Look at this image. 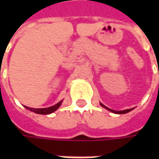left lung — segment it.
<instances>
[{
    "label": "left lung",
    "instance_id": "obj_1",
    "mask_svg": "<svg viewBox=\"0 0 159 159\" xmlns=\"http://www.w3.org/2000/svg\"><path fill=\"white\" fill-rule=\"evenodd\" d=\"M158 74H159V70H158ZM101 105L103 107V108H105V109H107V110H109L110 111H111V112H114V113H118V114H125V113L129 112L130 111L133 110V109H128V110H125V111H113V110H111V109H109L108 107L104 106L102 103H101Z\"/></svg>",
    "mask_w": 159,
    "mask_h": 159
}]
</instances>
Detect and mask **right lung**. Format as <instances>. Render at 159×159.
Masks as SVG:
<instances>
[{
    "label": "right lung",
    "instance_id": "1",
    "mask_svg": "<svg viewBox=\"0 0 159 159\" xmlns=\"http://www.w3.org/2000/svg\"><path fill=\"white\" fill-rule=\"evenodd\" d=\"M61 103H62V101L59 102L58 103H57V104H56V105H54V106L48 107V108H43V109H34V108H29V107H26V106H25V108L28 109V110H30V111H34V112L35 113L42 114V115H46V114H50V113L54 112L55 111H57L58 108L60 107Z\"/></svg>",
    "mask_w": 159,
    "mask_h": 159
}]
</instances>
